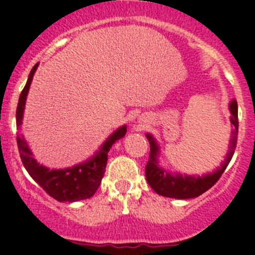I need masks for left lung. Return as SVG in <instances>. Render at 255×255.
<instances>
[{
    "label": "left lung",
    "mask_w": 255,
    "mask_h": 255,
    "mask_svg": "<svg viewBox=\"0 0 255 255\" xmlns=\"http://www.w3.org/2000/svg\"><path fill=\"white\" fill-rule=\"evenodd\" d=\"M231 112L230 121L234 125L235 129L233 130V136L230 140V149L226 155L225 162L223 163L219 169H216L214 173L206 174L204 177H195V176H181V174H169L158 167V145H156L155 140L151 135H146L150 144V154H149L148 163L145 165V177L148 181L149 186L155 191L158 195L164 196V197L179 198V200H186V198H193L197 196L202 195L210 190L216 182L220 179L223 173L225 172L229 162L231 160L234 155L235 148H237L238 141V128H239V121H238V104L237 101H231L229 106Z\"/></svg>",
    "instance_id": "left-lung-1"
}]
</instances>
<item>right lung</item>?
I'll list each match as a JSON object with an SVG mask.
<instances>
[{
    "instance_id": "1",
    "label": "right lung",
    "mask_w": 255,
    "mask_h": 255,
    "mask_svg": "<svg viewBox=\"0 0 255 255\" xmlns=\"http://www.w3.org/2000/svg\"><path fill=\"white\" fill-rule=\"evenodd\" d=\"M37 64H35L30 72L26 85L21 92L20 99H18L17 110H16V124H17V126H20L22 123L25 101H26V96L29 92L30 85H31L32 76H34ZM125 132L126 126H121L120 129L116 130L105 141L102 148L92 159L83 163V164L67 168V169H49V168L43 167L32 158V154L30 149L27 148L24 136L17 135L16 140H17V148L20 151L22 164L26 168L31 178L49 196H51L57 201L74 202V201L86 200V198H90L95 195L105 174V168L107 164V153H109L112 144L120 137H123Z\"/></svg>"
}]
</instances>
